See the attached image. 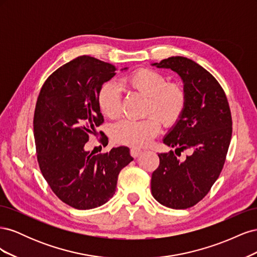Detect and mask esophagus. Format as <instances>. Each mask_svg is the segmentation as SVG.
Segmentation results:
<instances>
[{
  "instance_id": "1",
  "label": "esophagus",
  "mask_w": 257,
  "mask_h": 257,
  "mask_svg": "<svg viewBox=\"0 0 257 257\" xmlns=\"http://www.w3.org/2000/svg\"><path fill=\"white\" fill-rule=\"evenodd\" d=\"M142 152H143V150L138 149V148H132V149H131V155L133 158H138L139 155L142 154Z\"/></svg>"
}]
</instances>
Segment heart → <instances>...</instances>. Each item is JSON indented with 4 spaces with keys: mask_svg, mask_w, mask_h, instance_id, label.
<instances>
[{
    "mask_svg": "<svg viewBox=\"0 0 257 257\" xmlns=\"http://www.w3.org/2000/svg\"><path fill=\"white\" fill-rule=\"evenodd\" d=\"M121 87L136 91L148 97L146 112L154 114L166 126L180 118L185 107V93L179 84L168 83L165 75L149 68H142L124 76ZM97 104L107 118L114 119L121 113L120 91L112 82L104 83L99 89ZM160 132L159 121L149 116L141 121L122 120L111 128V137L116 144L144 147Z\"/></svg>",
    "mask_w": 257,
    "mask_h": 257,
    "instance_id": "1",
    "label": "heart"
}]
</instances>
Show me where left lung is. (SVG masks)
<instances>
[{"instance_id": "left-lung-1", "label": "left lung", "mask_w": 257, "mask_h": 257, "mask_svg": "<svg viewBox=\"0 0 257 257\" xmlns=\"http://www.w3.org/2000/svg\"><path fill=\"white\" fill-rule=\"evenodd\" d=\"M158 68L172 69L180 77L185 107L179 120L163 138L174 151L160 153V166L151 178V192L160 204L186 209L203 199L219 178L231 138V114L226 95L214 77L191 59L170 57Z\"/></svg>"}]
</instances>
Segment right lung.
<instances>
[{
	"mask_svg": "<svg viewBox=\"0 0 257 257\" xmlns=\"http://www.w3.org/2000/svg\"><path fill=\"white\" fill-rule=\"evenodd\" d=\"M115 71L95 58L78 57L48 77L37 98L33 124L41 172L53 193L75 209L107 203L121 169L134 160L124 146L96 155L84 150L89 135L104 122L99 89Z\"/></svg>",
	"mask_w": 257,
	"mask_h": 257,
	"instance_id": "1",
	"label": "right lung"
}]
</instances>
